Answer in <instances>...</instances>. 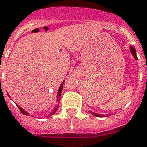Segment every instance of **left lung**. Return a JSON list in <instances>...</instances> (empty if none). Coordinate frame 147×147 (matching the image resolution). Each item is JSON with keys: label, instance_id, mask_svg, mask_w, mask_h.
<instances>
[{"label": "left lung", "instance_id": "left-lung-1", "mask_svg": "<svg viewBox=\"0 0 147 147\" xmlns=\"http://www.w3.org/2000/svg\"><path fill=\"white\" fill-rule=\"evenodd\" d=\"M130 49H131V53L132 55L134 56V57L136 60H137L138 58H137V56H136V49H134V47L132 46H131L130 47ZM90 113L93 114L94 116H95V117H105V115H100V114H98V113H92V112H90Z\"/></svg>", "mask_w": 147, "mask_h": 147}]
</instances>
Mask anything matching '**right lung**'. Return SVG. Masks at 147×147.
<instances>
[{
    "label": "right lung",
    "instance_id": "right-lung-1",
    "mask_svg": "<svg viewBox=\"0 0 147 147\" xmlns=\"http://www.w3.org/2000/svg\"><path fill=\"white\" fill-rule=\"evenodd\" d=\"M63 85H64V82L61 83V86H60V88H59V90H58L57 97V102H59V101H60V98H61V92H62V88H63ZM18 108H19V109L20 110V112H21V113H22L24 114V115H28V113H27L26 111H24V109H23L21 108V107H20V106H18ZM58 108H59V104H58V105H57L56 107H55L54 109L49 114V115H48L49 117V116H52V115H53V114H54L55 113L57 112V109H58Z\"/></svg>",
    "mask_w": 147,
    "mask_h": 147
}]
</instances>
